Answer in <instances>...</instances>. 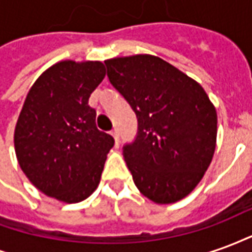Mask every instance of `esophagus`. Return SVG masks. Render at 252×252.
<instances>
[{"instance_id": "esophagus-1", "label": "esophagus", "mask_w": 252, "mask_h": 252, "mask_svg": "<svg viewBox=\"0 0 252 252\" xmlns=\"http://www.w3.org/2000/svg\"><path fill=\"white\" fill-rule=\"evenodd\" d=\"M110 135H112V136H113V139H115V142L117 143L119 142V132H117V129H112V131H110Z\"/></svg>"}]
</instances>
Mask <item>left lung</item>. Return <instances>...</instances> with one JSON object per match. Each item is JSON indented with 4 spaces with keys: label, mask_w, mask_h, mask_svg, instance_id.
<instances>
[{
    "label": "left lung",
    "mask_w": 252,
    "mask_h": 252,
    "mask_svg": "<svg viewBox=\"0 0 252 252\" xmlns=\"http://www.w3.org/2000/svg\"><path fill=\"white\" fill-rule=\"evenodd\" d=\"M113 88L137 117L136 139L123 148L133 182L157 204L185 198L215 154L217 113L200 83L154 55L105 61Z\"/></svg>",
    "instance_id": "left-lung-1"
}]
</instances>
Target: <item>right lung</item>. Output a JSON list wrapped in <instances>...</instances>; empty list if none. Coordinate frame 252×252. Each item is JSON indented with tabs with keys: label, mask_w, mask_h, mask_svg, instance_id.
Segmentation results:
<instances>
[{
	"label": "right lung",
	"mask_w": 252,
	"mask_h": 252,
	"mask_svg": "<svg viewBox=\"0 0 252 252\" xmlns=\"http://www.w3.org/2000/svg\"><path fill=\"white\" fill-rule=\"evenodd\" d=\"M105 78L98 61H62L32 85L14 128V150L31 184L67 204L97 189L113 137L95 126L89 97Z\"/></svg>",
	"instance_id": "1"
}]
</instances>
